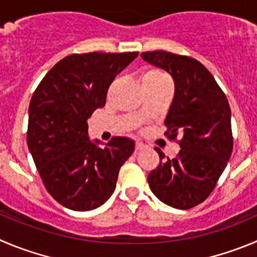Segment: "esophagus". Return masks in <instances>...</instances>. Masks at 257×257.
Masks as SVG:
<instances>
[{"label":"esophagus","instance_id":"obj_1","mask_svg":"<svg viewBox=\"0 0 257 257\" xmlns=\"http://www.w3.org/2000/svg\"><path fill=\"white\" fill-rule=\"evenodd\" d=\"M143 148H146L145 143L140 142V141H138V142H136V150L137 151H141V150H143Z\"/></svg>","mask_w":257,"mask_h":257}]
</instances>
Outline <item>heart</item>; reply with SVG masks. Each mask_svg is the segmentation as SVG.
<instances>
[{"label": "heart", "instance_id": "b5f03b06", "mask_svg": "<svg viewBox=\"0 0 257 257\" xmlns=\"http://www.w3.org/2000/svg\"><path fill=\"white\" fill-rule=\"evenodd\" d=\"M143 80H152V81H170L166 74L161 73V72H150L146 74V77Z\"/></svg>", "mask_w": 257, "mask_h": 257}]
</instances>
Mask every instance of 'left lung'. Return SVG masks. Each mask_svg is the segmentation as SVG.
<instances>
[{
    "instance_id": "obj_1",
    "label": "left lung",
    "mask_w": 257,
    "mask_h": 257,
    "mask_svg": "<svg viewBox=\"0 0 257 257\" xmlns=\"http://www.w3.org/2000/svg\"><path fill=\"white\" fill-rule=\"evenodd\" d=\"M143 61L165 69L175 81V96L165 120L170 140L179 142L174 158L156 147L160 165L148 175V185L162 203L190 209L209 196L233 148L231 109L214 77L196 59L165 50L145 52Z\"/></svg>"
}]
</instances>
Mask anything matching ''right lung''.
I'll return each instance as SVG.
<instances>
[{
  "instance_id": "1",
  "label": "right lung",
  "mask_w": 257,
  "mask_h": 257,
  "mask_svg": "<svg viewBox=\"0 0 257 257\" xmlns=\"http://www.w3.org/2000/svg\"><path fill=\"white\" fill-rule=\"evenodd\" d=\"M137 52L71 54L43 78L29 105L28 147L48 193L59 204L86 212L112 195L134 141L88 140L87 119L106 102L107 88Z\"/></svg>"
}]
</instances>
